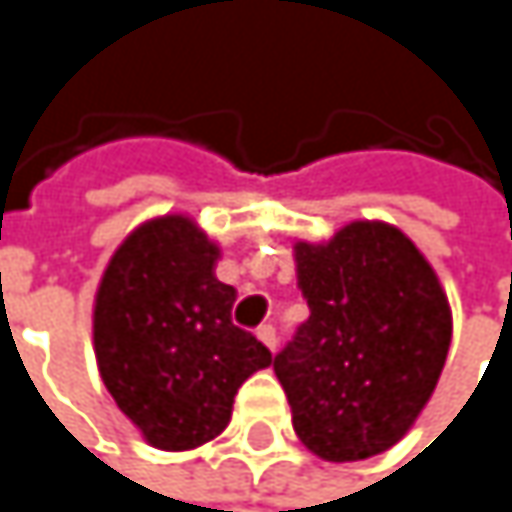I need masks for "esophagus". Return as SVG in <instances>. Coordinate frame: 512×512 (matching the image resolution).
Wrapping results in <instances>:
<instances>
[{"mask_svg":"<svg viewBox=\"0 0 512 512\" xmlns=\"http://www.w3.org/2000/svg\"><path fill=\"white\" fill-rule=\"evenodd\" d=\"M257 338H260L269 350H275V347H278V332H275V326H272V323L257 326Z\"/></svg>","mask_w":512,"mask_h":512,"instance_id":"obj_1","label":"esophagus"}]
</instances>
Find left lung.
<instances>
[{"label":"left lung","mask_w":512,"mask_h":512,"mask_svg":"<svg viewBox=\"0 0 512 512\" xmlns=\"http://www.w3.org/2000/svg\"><path fill=\"white\" fill-rule=\"evenodd\" d=\"M311 317L272 367L305 448L329 462L391 448L430 400L451 347V308L406 234L353 222L296 246Z\"/></svg>","instance_id":"left-lung-1"}]
</instances>
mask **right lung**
<instances>
[{
	"label": "right lung",
	"mask_w": 512,
	"mask_h": 512,
	"mask_svg": "<svg viewBox=\"0 0 512 512\" xmlns=\"http://www.w3.org/2000/svg\"><path fill=\"white\" fill-rule=\"evenodd\" d=\"M219 249L183 216L133 231L106 266L94 353L118 409L162 451L216 439L237 388L272 353L234 326L237 290L216 278Z\"/></svg>",
	"instance_id": "add662e5"
}]
</instances>
